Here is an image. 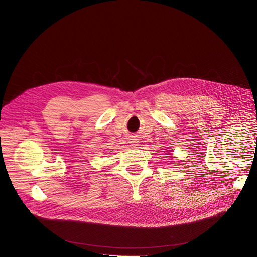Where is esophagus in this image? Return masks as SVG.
<instances>
[{
	"label": "esophagus",
	"mask_w": 257,
	"mask_h": 257,
	"mask_svg": "<svg viewBox=\"0 0 257 257\" xmlns=\"http://www.w3.org/2000/svg\"><path fill=\"white\" fill-rule=\"evenodd\" d=\"M130 143H131V144H132V146H137V145H138V144H137V143H138V142H137V141H134V140H132V141H130Z\"/></svg>",
	"instance_id": "34e87169"
}]
</instances>
